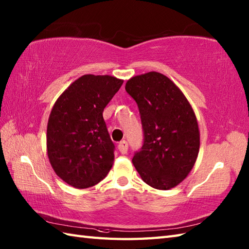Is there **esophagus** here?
Here are the masks:
<instances>
[{
    "label": "esophagus",
    "mask_w": 249,
    "mask_h": 249,
    "mask_svg": "<svg viewBox=\"0 0 249 249\" xmlns=\"http://www.w3.org/2000/svg\"><path fill=\"white\" fill-rule=\"evenodd\" d=\"M118 149L122 153V154H126V153H127V151H128V143L125 140L121 141L119 145H118Z\"/></svg>",
    "instance_id": "1"
}]
</instances>
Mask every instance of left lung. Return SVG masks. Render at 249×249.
<instances>
[{
  "label": "left lung",
  "mask_w": 249,
  "mask_h": 249,
  "mask_svg": "<svg viewBox=\"0 0 249 249\" xmlns=\"http://www.w3.org/2000/svg\"><path fill=\"white\" fill-rule=\"evenodd\" d=\"M125 89L141 115L144 141L133 163L151 187L168 190L186 178L197 160L200 131L187 98L167 76L150 71L130 78Z\"/></svg>",
  "instance_id": "left-lung-1"
}]
</instances>
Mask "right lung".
<instances>
[{
  "label": "right lung",
  "instance_id": "right-lung-1",
  "mask_svg": "<svg viewBox=\"0 0 249 249\" xmlns=\"http://www.w3.org/2000/svg\"><path fill=\"white\" fill-rule=\"evenodd\" d=\"M123 80L83 75L56 99L47 125V154L56 176L83 189L104 179L114 161V144L103 112Z\"/></svg>",
  "mask_w": 249,
  "mask_h": 249
}]
</instances>
